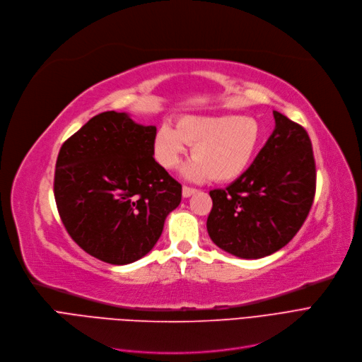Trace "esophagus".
<instances>
[{"mask_svg":"<svg viewBox=\"0 0 362 362\" xmlns=\"http://www.w3.org/2000/svg\"><path fill=\"white\" fill-rule=\"evenodd\" d=\"M197 190L196 188H193V187H188V185H184L182 187V196L184 197H190L192 194H194Z\"/></svg>","mask_w":362,"mask_h":362,"instance_id":"obj_1","label":"esophagus"}]
</instances>
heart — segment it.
Returning a JSON list of instances; mask_svg holds the SVG:
<instances>
[{"label": "heart", "mask_w": 362, "mask_h": 362, "mask_svg": "<svg viewBox=\"0 0 362 362\" xmlns=\"http://www.w3.org/2000/svg\"><path fill=\"white\" fill-rule=\"evenodd\" d=\"M262 129L250 116H184L177 127L163 124L154 139V154L166 168H175L193 144V159L182 168L185 178L231 181L240 177L261 146Z\"/></svg>", "instance_id": "b5f03b06"}]
</instances>
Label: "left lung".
<instances>
[{
  "instance_id": "left-lung-1",
  "label": "left lung",
  "mask_w": 362,
  "mask_h": 362,
  "mask_svg": "<svg viewBox=\"0 0 362 362\" xmlns=\"http://www.w3.org/2000/svg\"><path fill=\"white\" fill-rule=\"evenodd\" d=\"M275 128L252 165L227 188L211 190L212 242L259 259L284 247L303 226L315 196L313 144L303 127L272 112Z\"/></svg>"
}]
</instances>
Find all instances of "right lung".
<instances>
[{
    "label": "right lung",
    "instance_id": "obj_1",
    "mask_svg": "<svg viewBox=\"0 0 362 362\" xmlns=\"http://www.w3.org/2000/svg\"><path fill=\"white\" fill-rule=\"evenodd\" d=\"M156 127L103 112L63 143L54 199L66 231L97 259L127 265L156 245L181 184L154 160Z\"/></svg>",
    "mask_w": 362,
    "mask_h": 362
}]
</instances>
